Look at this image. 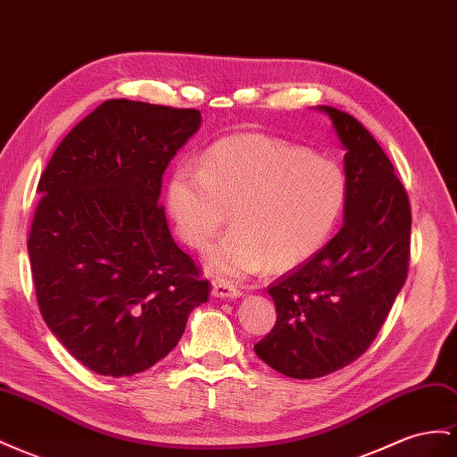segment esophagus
Masks as SVG:
<instances>
[{"mask_svg":"<svg viewBox=\"0 0 457 457\" xmlns=\"http://www.w3.org/2000/svg\"><path fill=\"white\" fill-rule=\"evenodd\" d=\"M212 294L215 295V298H240V295H242V290L234 287L232 282L219 280V282H213V290H212Z\"/></svg>","mask_w":457,"mask_h":457,"instance_id":"obj_1","label":"esophagus"}]
</instances>
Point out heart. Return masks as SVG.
<instances>
[{"instance_id":"heart-1","label":"heart","mask_w":457,"mask_h":457,"mask_svg":"<svg viewBox=\"0 0 457 457\" xmlns=\"http://www.w3.org/2000/svg\"><path fill=\"white\" fill-rule=\"evenodd\" d=\"M348 202V179L335 159L267 134L215 142L200 169L182 165L167 182V209L179 237L204 252L228 220L232 230L207 255L219 277L244 278L267 263L292 269L335 232Z\"/></svg>"}]
</instances>
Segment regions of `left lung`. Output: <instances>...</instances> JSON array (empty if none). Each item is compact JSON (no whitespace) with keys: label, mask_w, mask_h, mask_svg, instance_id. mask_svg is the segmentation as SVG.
I'll use <instances>...</instances> for the list:
<instances>
[{"label":"left lung","mask_w":457,"mask_h":457,"mask_svg":"<svg viewBox=\"0 0 457 457\" xmlns=\"http://www.w3.org/2000/svg\"><path fill=\"white\" fill-rule=\"evenodd\" d=\"M346 147L348 202L335 238L269 285L277 323L253 350L290 378H319L363 355L408 278L411 207L360 120L319 105Z\"/></svg>","instance_id":"1"}]
</instances>
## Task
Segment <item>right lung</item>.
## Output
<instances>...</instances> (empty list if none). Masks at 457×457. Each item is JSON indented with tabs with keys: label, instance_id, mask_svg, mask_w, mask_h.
I'll list each match as a JSON object with an SVG mask.
<instances>
[{
	"label": "right lung",
	"instance_id": "obj_1",
	"mask_svg": "<svg viewBox=\"0 0 457 457\" xmlns=\"http://www.w3.org/2000/svg\"><path fill=\"white\" fill-rule=\"evenodd\" d=\"M198 109L107 100L44 169L29 255L40 313L61 344L105 377L145 371L177 346L212 285L172 240L159 204Z\"/></svg>",
	"mask_w": 457,
	"mask_h": 457
}]
</instances>
